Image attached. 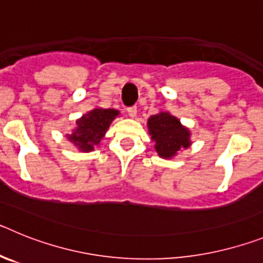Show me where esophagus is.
I'll list each match as a JSON object with an SVG mask.
<instances>
[{
	"label": "esophagus",
	"instance_id": "34e87169",
	"mask_svg": "<svg viewBox=\"0 0 263 263\" xmlns=\"http://www.w3.org/2000/svg\"><path fill=\"white\" fill-rule=\"evenodd\" d=\"M127 116L130 118H134L137 116V108L136 106H132V108H127Z\"/></svg>",
	"mask_w": 263,
	"mask_h": 263
}]
</instances>
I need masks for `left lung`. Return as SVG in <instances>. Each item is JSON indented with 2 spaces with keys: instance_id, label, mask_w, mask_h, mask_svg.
Returning <instances> with one entry per match:
<instances>
[{
  "instance_id": "obj_1",
  "label": "left lung",
  "mask_w": 263,
  "mask_h": 263,
  "mask_svg": "<svg viewBox=\"0 0 263 263\" xmlns=\"http://www.w3.org/2000/svg\"><path fill=\"white\" fill-rule=\"evenodd\" d=\"M148 134L154 141V148L160 158L173 159L180 150L192 145L191 130L170 111H159L147 120Z\"/></svg>"
}]
</instances>
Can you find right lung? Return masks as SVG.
Instances as JSON below:
<instances>
[{
	"label": "right lung",
	"instance_id": "right-lung-1",
	"mask_svg": "<svg viewBox=\"0 0 263 263\" xmlns=\"http://www.w3.org/2000/svg\"><path fill=\"white\" fill-rule=\"evenodd\" d=\"M120 116L117 109L93 108L75 121L72 133L67 134V139L81 153L93 152L105 137L110 124Z\"/></svg>",
	"mask_w": 263,
	"mask_h": 263
}]
</instances>
